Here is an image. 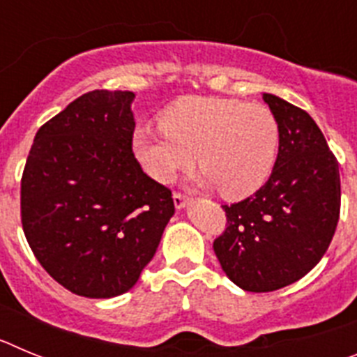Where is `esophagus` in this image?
Returning <instances> with one entry per match:
<instances>
[{
  "instance_id": "1",
  "label": "esophagus",
  "mask_w": 357,
  "mask_h": 357,
  "mask_svg": "<svg viewBox=\"0 0 357 357\" xmlns=\"http://www.w3.org/2000/svg\"><path fill=\"white\" fill-rule=\"evenodd\" d=\"M189 198L184 197V195L181 193H173V204H175L176 209H184L185 206H188Z\"/></svg>"
}]
</instances>
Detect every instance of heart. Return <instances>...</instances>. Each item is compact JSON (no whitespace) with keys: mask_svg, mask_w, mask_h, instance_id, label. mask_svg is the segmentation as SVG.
<instances>
[{"mask_svg":"<svg viewBox=\"0 0 357 357\" xmlns=\"http://www.w3.org/2000/svg\"><path fill=\"white\" fill-rule=\"evenodd\" d=\"M160 130L134 132V155L150 178L175 181L197 160L200 184L227 198L252 195L266 182L279 151V125L268 107L227 98H189L160 116Z\"/></svg>","mask_w":357,"mask_h":357,"instance_id":"obj_1","label":"heart"}]
</instances>
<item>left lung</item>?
<instances>
[{
    "instance_id": "8db88e82",
    "label": "left lung",
    "mask_w": 357,
    "mask_h": 357,
    "mask_svg": "<svg viewBox=\"0 0 357 357\" xmlns=\"http://www.w3.org/2000/svg\"><path fill=\"white\" fill-rule=\"evenodd\" d=\"M263 100L279 125V153L266 184L223 206L227 229L214 254L245 291H275L311 272L340 218L338 160L314 119L275 94Z\"/></svg>"
}]
</instances>
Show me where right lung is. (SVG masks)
Here are the masks:
<instances>
[{
    "label": "right lung",
    "instance_id": "add662e5",
    "mask_svg": "<svg viewBox=\"0 0 357 357\" xmlns=\"http://www.w3.org/2000/svg\"><path fill=\"white\" fill-rule=\"evenodd\" d=\"M132 91H91L44 123L21 178V222L40 266L87 298L137 282L175 214L132 151Z\"/></svg>",
    "mask_w": 357,
    "mask_h": 357
}]
</instances>
